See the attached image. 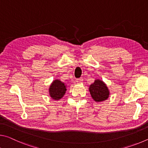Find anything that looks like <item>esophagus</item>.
<instances>
[{"label": "esophagus", "instance_id": "1", "mask_svg": "<svg viewBox=\"0 0 148 148\" xmlns=\"http://www.w3.org/2000/svg\"><path fill=\"white\" fill-rule=\"evenodd\" d=\"M83 82V79L82 78H79L76 79V82Z\"/></svg>", "mask_w": 148, "mask_h": 148}]
</instances>
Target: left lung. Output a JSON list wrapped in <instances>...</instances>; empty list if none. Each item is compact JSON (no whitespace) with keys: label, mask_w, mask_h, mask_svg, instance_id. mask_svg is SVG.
I'll use <instances>...</instances> for the list:
<instances>
[{"label":"left lung","mask_w":148,"mask_h":148,"mask_svg":"<svg viewBox=\"0 0 148 148\" xmlns=\"http://www.w3.org/2000/svg\"><path fill=\"white\" fill-rule=\"evenodd\" d=\"M89 91L92 99L97 102L106 101L110 96V90L106 84L100 79H95V82L89 86Z\"/></svg>","instance_id":"1"}]
</instances>
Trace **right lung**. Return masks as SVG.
<instances>
[{
	"label": "right lung",
	"mask_w": 148,
	"mask_h": 148,
	"mask_svg": "<svg viewBox=\"0 0 148 148\" xmlns=\"http://www.w3.org/2000/svg\"><path fill=\"white\" fill-rule=\"evenodd\" d=\"M66 85L58 79H54L49 87V95L54 101H59L65 94Z\"/></svg>",
	"instance_id": "1"
}]
</instances>
